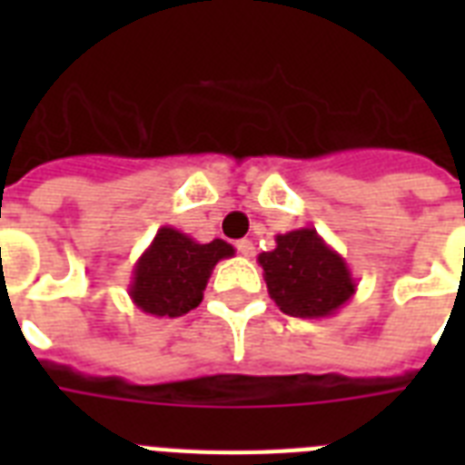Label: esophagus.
I'll return each mask as SVG.
<instances>
[{
	"instance_id": "34e87169",
	"label": "esophagus",
	"mask_w": 465,
	"mask_h": 465,
	"mask_svg": "<svg viewBox=\"0 0 465 465\" xmlns=\"http://www.w3.org/2000/svg\"><path fill=\"white\" fill-rule=\"evenodd\" d=\"M236 251H239L241 255H246V258H251V255L255 253V246H253V241H248V239H241V241H236Z\"/></svg>"
}]
</instances>
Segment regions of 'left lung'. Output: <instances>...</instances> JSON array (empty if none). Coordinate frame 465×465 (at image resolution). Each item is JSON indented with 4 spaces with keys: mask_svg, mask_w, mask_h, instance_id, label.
I'll use <instances>...</instances> for the list:
<instances>
[{
    "mask_svg": "<svg viewBox=\"0 0 465 465\" xmlns=\"http://www.w3.org/2000/svg\"><path fill=\"white\" fill-rule=\"evenodd\" d=\"M277 246L258 255L270 297L294 318H328L357 292L345 258L332 251L316 229L304 226L277 233Z\"/></svg>",
    "mask_w": 465,
    "mask_h": 465,
    "instance_id": "left-lung-1",
    "label": "left lung"
}]
</instances>
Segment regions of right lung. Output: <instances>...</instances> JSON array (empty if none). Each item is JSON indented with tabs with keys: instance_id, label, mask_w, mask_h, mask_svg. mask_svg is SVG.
Masks as SVG:
<instances>
[{
	"instance_id": "1",
	"label": "right lung",
	"mask_w": 465,
	"mask_h": 465,
	"mask_svg": "<svg viewBox=\"0 0 465 465\" xmlns=\"http://www.w3.org/2000/svg\"><path fill=\"white\" fill-rule=\"evenodd\" d=\"M232 255L233 246L226 241L200 243L173 226H161L134 262L127 294L149 316L178 318L200 306L214 265Z\"/></svg>"
}]
</instances>
